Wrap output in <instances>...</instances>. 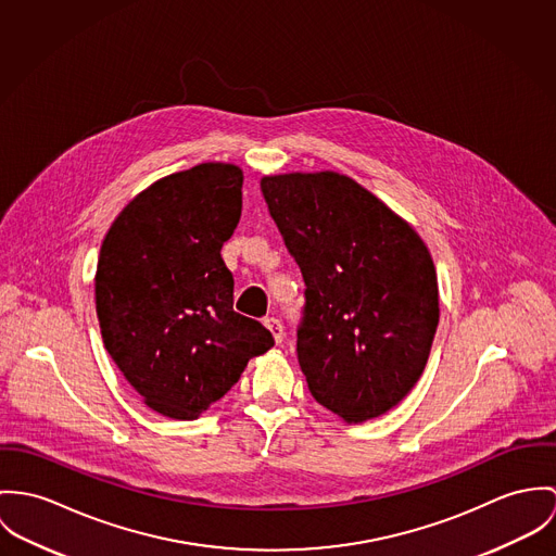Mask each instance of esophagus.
Returning a JSON list of instances; mask_svg holds the SVG:
<instances>
[{
	"label": "esophagus",
	"instance_id": "34e87169",
	"mask_svg": "<svg viewBox=\"0 0 556 556\" xmlns=\"http://www.w3.org/2000/svg\"><path fill=\"white\" fill-rule=\"evenodd\" d=\"M264 324H266V328L273 332L275 341H277V343H281V341H283V337H286L281 319H277V317H266V319H264Z\"/></svg>",
	"mask_w": 556,
	"mask_h": 556
}]
</instances>
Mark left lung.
I'll return each instance as SVG.
<instances>
[{"label": "left lung", "instance_id": "obj_1", "mask_svg": "<svg viewBox=\"0 0 556 556\" xmlns=\"http://www.w3.org/2000/svg\"><path fill=\"white\" fill-rule=\"evenodd\" d=\"M260 187L303 273L296 354L313 399L345 422L390 412L420 379L439 324L429 249L350 177L296 173Z\"/></svg>", "mask_w": 556, "mask_h": 556}]
</instances>
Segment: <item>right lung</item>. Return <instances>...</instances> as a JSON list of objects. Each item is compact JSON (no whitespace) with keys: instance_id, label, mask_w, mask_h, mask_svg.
<instances>
[{"instance_id":"right-lung-1","label":"right lung","mask_w":556,"mask_h":556,"mask_svg":"<svg viewBox=\"0 0 556 556\" xmlns=\"http://www.w3.org/2000/svg\"><path fill=\"white\" fill-rule=\"evenodd\" d=\"M243 173L200 164L136 195L98 260L96 308L104 345L151 409L193 420L219 401L270 330L235 311L222 248L243 208Z\"/></svg>"}]
</instances>
